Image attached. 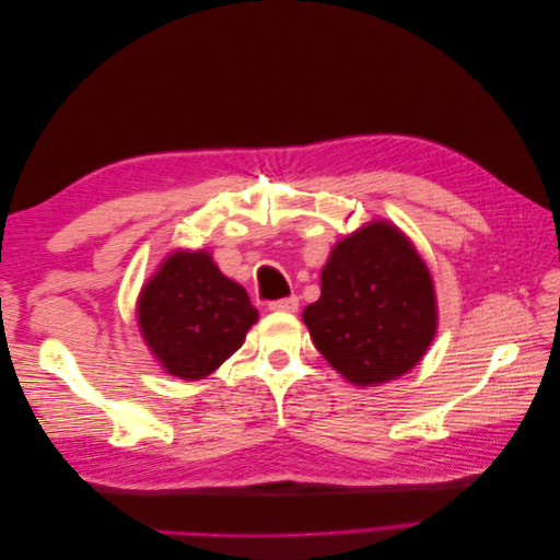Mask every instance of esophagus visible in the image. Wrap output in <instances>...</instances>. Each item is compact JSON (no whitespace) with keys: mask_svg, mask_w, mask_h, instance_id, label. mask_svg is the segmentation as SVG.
Wrapping results in <instances>:
<instances>
[{"mask_svg":"<svg viewBox=\"0 0 560 560\" xmlns=\"http://www.w3.org/2000/svg\"><path fill=\"white\" fill-rule=\"evenodd\" d=\"M268 308L276 311V313H296L299 299L296 296H284V299H278V301H270Z\"/></svg>","mask_w":560,"mask_h":560,"instance_id":"34e87169","label":"esophagus"}]
</instances>
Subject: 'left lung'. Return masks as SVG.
<instances>
[{
  "instance_id": "obj_1",
  "label": "left lung",
  "mask_w": 560,
  "mask_h": 560,
  "mask_svg": "<svg viewBox=\"0 0 560 560\" xmlns=\"http://www.w3.org/2000/svg\"><path fill=\"white\" fill-rule=\"evenodd\" d=\"M303 322L346 381H393L420 362L436 334L432 276L397 226L371 222L331 249L322 294Z\"/></svg>"
}]
</instances>
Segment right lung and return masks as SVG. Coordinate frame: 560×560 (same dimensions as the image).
Listing matches in <instances>:
<instances>
[{
	"label": "right lung",
	"instance_id": "add662e5",
	"mask_svg": "<svg viewBox=\"0 0 560 560\" xmlns=\"http://www.w3.org/2000/svg\"><path fill=\"white\" fill-rule=\"evenodd\" d=\"M259 313L238 282L217 268L208 252H175L138 301L147 346L167 374L198 381L245 343Z\"/></svg>",
	"mask_w": 560,
	"mask_h": 560
}]
</instances>
